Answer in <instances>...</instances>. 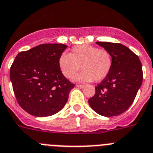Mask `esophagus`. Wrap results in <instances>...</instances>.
I'll list each match as a JSON object with an SVG mask.
<instances>
[{"label":"esophagus","mask_w":153,"mask_h":153,"mask_svg":"<svg viewBox=\"0 0 153 153\" xmlns=\"http://www.w3.org/2000/svg\"><path fill=\"white\" fill-rule=\"evenodd\" d=\"M76 86L78 88H85V85H77Z\"/></svg>","instance_id":"1"}]
</instances>
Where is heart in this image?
Masks as SVG:
<instances>
[{
    "mask_svg": "<svg viewBox=\"0 0 153 153\" xmlns=\"http://www.w3.org/2000/svg\"><path fill=\"white\" fill-rule=\"evenodd\" d=\"M59 65L65 77L71 78L84 69L75 79L80 82H101L110 73L113 65L112 55L109 51L91 45L75 46L70 53H62Z\"/></svg>",
    "mask_w": 153,
    "mask_h": 153,
    "instance_id": "obj_1",
    "label": "heart"
}]
</instances>
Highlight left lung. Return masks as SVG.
Returning a JSON list of instances; mask_svg holds the SVG:
<instances>
[{
  "label": "left lung",
  "instance_id": "8db88e82",
  "mask_svg": "<svg viewBox=\"0 0 153 153\" xmlns=\"http://www.w3.org/2000/svg\"><path fill=\"white\" fill-rule=\"evenodd\" d=\"M112 55L110 73L95 87L88 100L92 109L104 117L117 116L133 104L143 82L142 64L138 56L120 43L97 42Z\"/></svg>",
  "mask_w": 153,
  "mask_h": 153
}]
</instances>
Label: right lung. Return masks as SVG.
Returning <instances> with one entry per match:
<instances>
[{
	"label": "right lung",
	"instance_id": "1",
	"mask_svg": "<svg viewBox=\"0 0 153 153\" xmlns=\"http://www.w3.org/2000/svg\"><path fill=\"white\" fill-rule=\"evenodd\" d=\"M68 46L41 44L16 56L10 78L19 105L33 116L49 117L62 109L75 85L62 73L59 59Z\"/></svg>",
	"mask_w": 153,
	"mask_h": 153
}]
</instances>
